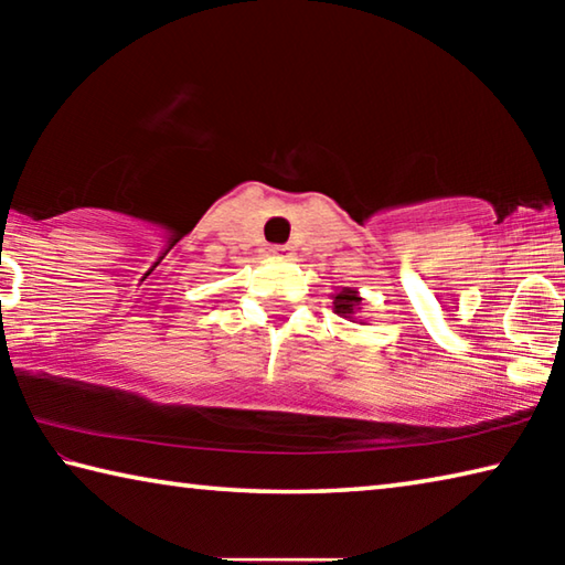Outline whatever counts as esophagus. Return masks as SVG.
Wrapping results in <instances>:
<instances>
[{
  "label": "esophagus",
  "mask_w": 565,
  "mask_h": 565,
  "mask_svg": "<svg viewBox=\"0 0 565 565\" xmlns=\"http://www.w3.org/2000/svg\"><path fill=\"white\" fill-rule=\"evenodd\" d=\"M266 256H271V259H291L294 248L291 246H269Z\"/></svg>",
  "instance_id": "34e87169"
}]
</instances>
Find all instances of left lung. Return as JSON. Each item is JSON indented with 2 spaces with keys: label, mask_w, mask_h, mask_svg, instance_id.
I'll use <instances>...</instances> for the list:
<instances>
[{
  "label": "left lung",
  "mask_w": 565,
  "mask_h": 565,
  "mask_svg": "<svg viewBox=\"0 0 565 565\" xmlns=\"http://www.w3.org/2000/svg\"><path fill=\"white\" fill-rule=\"evenodd\" d=\"M359 309H361V296L353 289H341L337 296H333V311H337L339 317L349 319Z\"/></svg>",
  "instance_id": "left-lung-1"
}]
</instances>
